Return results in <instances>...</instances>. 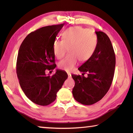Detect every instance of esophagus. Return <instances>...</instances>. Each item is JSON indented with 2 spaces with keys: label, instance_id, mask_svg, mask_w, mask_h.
Returning <instances> with one entry per match:
<instances>
[{
  "label": "esophagus",
  "instance_id": "obj_1",
  "mask_svg": "<svg viewBox=\"0 0 133 133\" xmlns=\"http://www.w3.org/2000/svg\"><path fill=\"white\" fill-rule=\"evenodd\" d=\"M67 75H68V77L69 78H70L71 77V73H67Z\"/></svg>",
  "mask_w": 133,
  "mask_h": 133
}]
</instances>
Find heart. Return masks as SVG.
I'll return each instance as SVG.
<instances>
[{
  "instance_id": "b5f03b06",
  "label": "heart",
  "mask_w": 133,
  "mask_h": 133,
  "mask_svg": "<svg viewBox=\"0 0 133 133\" xmlns=\"http://www.w3.org/2000/svg\"><path fill=\"white\" fill-rule=\"evenodd\" d=\"M96 44V36L88 29L79 26L67 29L63 33L62 40L57 39L53 43V52L58 59L63 57L68 48L70 53L58 63V67L66 71H71L78 59L82 62L90 59Z\"/></svg>"
}]
</instances>
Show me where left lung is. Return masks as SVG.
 Here are the masks:
<instances>
[{
  "mask_svg": "<svg viewBox=\"0 0 133 133\" xmlns=\"http://www.w3.org/2000/svg\"><path fill=\"white\" fill-rule=\"evenodd\" d=\"M95 51L78 70L82 75H71L75 82L72 91L74 98L84 105H91L100 101L109 91L113 79L116 56L111 42L103 31H96ZM88 73L87 78L84 75Z\"/></svg>",
  "mask_w": 133,
  "mask_h": 133,
  "instance_id": "left-lung-1",
  "label": "left lung"
}]
</instances>
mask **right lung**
<instances>
[{
    "label": "right lung",
    "mask_w": 133,
    "mask_h": 133,
    "mask_svg": "<svg viewBox=\"0 0 133 133\" xmlns=\"http://www.w3.org/2000/svg\"><path fill=\"white\" fill-rule=\"evenodd\" d=\"M64 24L43 27L30 33L20 46L16 73L22 90L29 100L40 105H48L56 98L68 75L56 70L53 75L46 71L55 69L53 43Z\"/></svg>",
    "instance_id": "right-lung-1"
}]
</instances>
